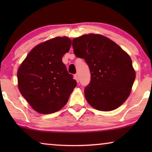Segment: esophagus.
Returning a JSON list of instances; mask_svg holds the SVG:
<instances>
[{
    "label": "esophagus",
    "instance_id": "1",
    "mask_svg": "<svg viewBox=\"0 0 152 152\" xmlns=\"http://www.w3.org/2000/svg\"><path fill=\"white\" fill-rule=\"evenodd\" d=\"M74 79L76 80V82H77V83H79V82H80V79H79V76H78L77 74L75 75H74Z\"/></svg>",
    "mask_w": 152,
    "mask_h": 152
}]
</instances>
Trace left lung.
<instances>
[{
    "instance_id": "8db88e82",
    "label": "left lung",
    "mask_w": 152,
    "mask_h": 152,
    "mask_svg": "<svg viewBox=\"0 0 152 152\" xmlns=\"http://www.w3.org/2000/svg\"><path fill=\"white\" fill-rule=\"evenodd\" d=\"M72 47L90 69L91 82L84 89L89 104L102 111L120 107L129 96L136 79L130 56L114 41L98 34L75 38Z\"/></svg>"
}]
</instances>
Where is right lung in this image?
<instances>
[{"mask_svg":"<svg viewBox=\"0 0 152 152\" xmlns=\"http://www.w3.org/2000/svg\"><path fill=\"white\" fill-rule=\"evenodd\" d=\"M71 43L67 37H57L39 43L31 50L18 68V90L39 113L59 111L77 86L62 62V57L69 51Z\"/></svg>","mask_w":152,"mask_h":152,"instance_id":"add662e5","label":"right lung"}]
</instances>
